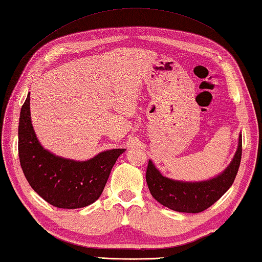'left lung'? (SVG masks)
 <instances>
[{"label": "left lung", "mask_w": 262, "mask_h": 262, "mask_svg": "<svg viewBox=\"0 0 262 262\" xmlns=\"http://www.w3.org/2000/svg\"><path fill=\"white\" fill-rule=\"evenodd\" d=\"M242 159V134L231 163L215 178L203 181H180L164 177L151 161L148 163L145 179L155 200L164 207L180 212H201L214 205L231 187Z\"/></svg>", "instance_id": "obj_1"}]
</instances>
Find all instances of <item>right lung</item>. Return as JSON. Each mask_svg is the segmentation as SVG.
I'll return each instance as SVG.
<instances>
[{"instance_id": "obj_1", "label": "right lung", "mask_w": 262, "mask_h": 262, "mask_svg": "<svg viewBox=\"0 0 262 262\" xmlns=\"http://www.w3.org/2000/svg\"><path fill=\"white\" fill-rule=\"evenodd\" d=\"M125 150H106L81 162L56 156L43 148L35 135L31 121L30 94L21 106L18 125L21 170L34 192L52 206L76 209L98 200L111 170Z\"/></svg>"}]
</instances>
